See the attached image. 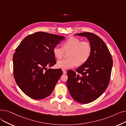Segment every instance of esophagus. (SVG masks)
Segmentation results:
<instances>
[{
    "label": "esophagus",
    "mask_w": 126,
    "mask_h": 126,
    "mask_svg": "<svg viewBox=\"0 0 126 126\" xmlns=\"http://www.w3.org/2000/svg\"><path fill=\"white\" fill-rule=\"evenodd\" d=\"M62 71H63V74H66L67 73L66 70H65L64 69H62Z\"/></svg>",
    "instance_id": "1"
}]
</instances>
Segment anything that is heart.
Wrapping results in <instances>:
<instances>
[{
  "mask_svg": "<svg viewBox=\"0 0 126 126\" xmlns=\"http://www.w3.org/2000/svg\"><path fill=\"white\" fill-rule=\"evenodd\" d=\"M65 52L68 53V59L59 60L57 66L59 68L68 69L85 63L90 57L92 47L87 41H81L78 38L70 37L64 41L62 47L57 45L53 49L54 56L60 59L62 58Z\"/></svg>",
  "mask_w": 126,
  "mask_h": 126,
  "instance_id": "heart-1",
  "label": "heart"
}]
</instances>
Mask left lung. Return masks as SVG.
Instances as JSON below:
<instances>
[{"instance_id":"left-lung-1","label":"left lung","mask_w":126,"mask_h":126,"mask_svg":"<svg viewBox=\"0 0 126 126\" xmlns=\"http://www.w3.org/2000/svg\"><path fill=\"white\" fill-rule=\"evenodd\" d=\"M92 47L88 60L75 71H67V86L73 99L81 103L94 101L105 92L110 80L113 60L105 43L97 35L82 32Z\"/></svg>"}]
</instances>
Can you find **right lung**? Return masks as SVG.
Segmentation results:
<instances>
[{"instance_id":"1","label":"right lung","mask_w":126,"mask_h":126,"mask_svg":"<svg viewBox=\"0 0 126 126\" xmlns=\"http://www.w3.org/2000/svg\"><path fill=\"white\" fill-rule=\"evenodd\" d=\"M65 37L44 32L26 36L13 54V74L16 83L24 93L34 99L49 96L63 72L61 68L47 69L57 62L54 46Z\"/></svg>"}]
</instances>
